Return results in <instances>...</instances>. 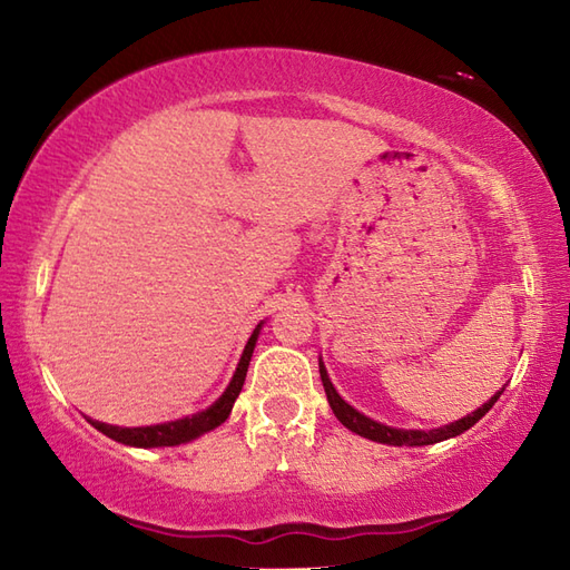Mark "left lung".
<instances>
[{"label": "left lung", "instance_id": "1", "mask_svg": "<svg viewBox=\"0 0 570 570\" xmlns=\"http://www.w3.org/2000/svg\"><path fill=\"white\" fill-rule=\"evenodd\" d=\"M321 380H323V390L325 396H328V404L333 409V414L337 416V421L343 423L345 429H350L353 433L362 435V439H370V441H377V443H386V445H431V443H439L445 439H453V435H460L463 431H468L470 426H475V423L488 414L492 409V404L498 402L502 392L494 394L488 404H482L478 411H472V414L463 416L455 423H448V426L441 429H433V431H404V429H392V426H384V423H377L367 419L365 414H360L357 409L350 406L345 399L335 392L333 382L328 380V372H325L323 362H321Z\"/></svg>", "mask_w": 570, "mask_h": 570}]
</instances>
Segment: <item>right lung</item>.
Here are the masks:
<instances>
[{
	"label": "right lung",
	"instance_id": "add662e5",
	"mask_svg": "<svg viewBox=\"0 0 570 570\" xmlns=\"http://www.w3.org/2000/svg\"><path fill=\"white\" fill-rule=\"evenodd\" d=\"M259 328H262V323L257 325V328H254L252 337L247 341L235 377H233V382H229L225 394L217 399V402L210 409L200 411V414L178 419V421H168V423H159V426H139V429H119V426H110V423H102V421H92V419H88V421L92 423L95 429L102 431L105 435H110L112 441L125 443V445H137V448L178 445V443L193 441V439H198V435L217 429L229 416L235 399L242 392V384H245L247 367H249V360H252V353H254V345H257Z\"/></svg>",
	"mask_w": 570,
	"mask_h": 570
}]
</instances>
